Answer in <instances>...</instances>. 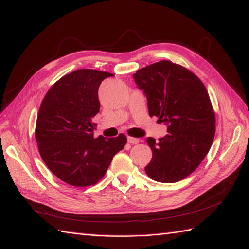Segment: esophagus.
<instances>
[{"label":"esophagus","instance_id":"34e87169","mask_svg":"<svg viewBox=\"0 0 249 249\" xmlns=\"http://www.w3.org/2000/svg\"><path fill=\"white\" fill-rule=\"evenodd\" d=\"M127 141H128V143H130V144H138L139 142H140V140H139V139L132 138V137L127 138Z\"/></svg>","mask_w":249,"mask_h":249}]
</instances>
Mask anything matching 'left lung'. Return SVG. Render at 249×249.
<instances>
[{
  "mask_svg": "<svg viewBox=\"0 0 249 249\" xmlns=\"http://www.w3.org/2000/svg\"><path fill=\"white\" fill-rule=\"evenodd\" d=\"M135 83L147 98L151 117L167 126L156 142L147 138L153 158L145 172L156 181L172 183L197 169L215 135V115L205 85L188 69L169 60L142 68Z\"/></svg>",
  "mask_w": 249,
  "mask_h": 249,
  "instance_id": "obj_1",
  "label": "left lung"
}]
</instances>
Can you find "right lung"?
Listing matches in <instances>:
<instances>
[{"mask_svg": "<svg viewBox=\"0 0 249 249\" xmlns=\"http://www.w3.org/2000/svg\"><path fill=\"white\" fill-rule=\"evenodd\" d=\"M110 76L92 69L73 71L51 87L39 108L35 130L39 153L51 172L71 186L95 184L127 142L123 134L93 136L98 87Z\"/></svg>", "mask_w": 249, "mask_h": 249, "instance_id": "obj_1", "label": "right lung"}]
</instances>
